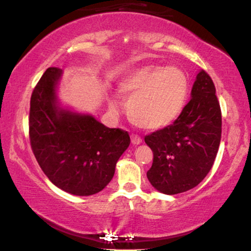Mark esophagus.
<instances>
[{
	"label": "esophagus",
	"mask_w": 251,
	"mask_h": 251,
	"mask_svg": "<svg viewBox=\"0 0 251 251\" xmlns=\"http://www.w3.org/2000/svg\"><path fill=\"white\" fill-rule=\"evenodd\" d=\"M131 143L133 144V145H138V144L142 143V138L138 135H131Z\"/></svg>",
	"instance_id": "obj_1"
}]
</instances>
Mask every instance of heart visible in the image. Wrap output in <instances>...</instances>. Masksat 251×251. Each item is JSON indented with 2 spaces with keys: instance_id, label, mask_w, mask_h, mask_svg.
<instances>
[{
  "instance_id": "b5f03b06",
  "label": "heart",
  "mask_w": 251,
  "mask_h": 251,
  "mask_svg": "<svg viewBox=\"0 0 251 251\" xmlns=\"http://www.w3.org/2000/svg\"><path fill=\"white\" fill-rule=\"evenodd\" d=\"M128 99L126 112L136 126L146 130H159L171 125L183 111L188 83L186 75L177 67L145 65L126 75L119 85ZM115 111L118 102L111 101Z\"/></svg>"
}]
</instances>
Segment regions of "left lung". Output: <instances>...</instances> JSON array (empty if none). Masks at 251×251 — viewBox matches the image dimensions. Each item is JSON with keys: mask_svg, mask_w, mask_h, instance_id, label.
Listing matches in <instances>:
<instances>
[{"mask_svg": "<svg viewBox=\"0 0 251 251\" xmlns=\"http://www.w3.org/2000/svg\"><path fill=\"white\" fill-rule=\"evenodd\" d=\"M185 105L173 125L145 136L153 151L150 183L164 194L193 188L210 171L222 137V111L216 88L205 71L197 75Z\"/></svg>", "mask_w": 251, "mask_h": 251, "instance_id": "8db88e82", "label": "left lung"}]
</instances>
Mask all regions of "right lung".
Returning <instances> with one entry per match:
<instances>
[{
    "mask_svg": "<svg viewBox=\"0 0 251 251\" xmlns=\"http://www.w3.org/2000/svg\"><path fill=\"white\" fill-rule=\"evenodd\" d=\"M60 68L49 67L30 97L29 142L51 183L67 193L92 195L112 180L130 144L129 133L107 128L91 115L75 114L57 104Z\"/></svg>",
    "mask_w": 251,
    "mask_h": 251,
    "instance_id": "right-lung-1",
    "label": "right lung"
}]
</instances>
